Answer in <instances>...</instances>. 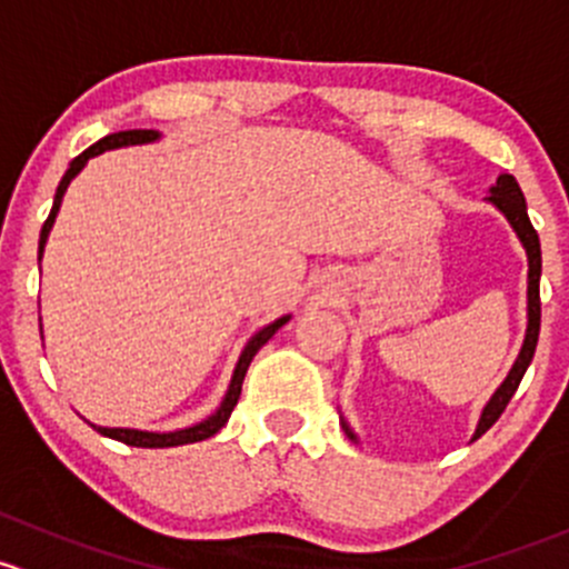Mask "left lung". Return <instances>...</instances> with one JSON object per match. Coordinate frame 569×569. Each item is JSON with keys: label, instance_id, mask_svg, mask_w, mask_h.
Returning a JSON list of instances; mask_svg holds the SVG:
<instances>
[{"label": "left lung", "instance_id": "left-lung-1", "mask_svg": "<svg viewBox=\"0 0 569 569\" xmlns=\"http://www.w3.org/2000/svg\"><path fill=\"white\" fill-rule=\"evenodd\" d=\"M488 199L501 210L503 216H507V221L512 224V230L518 232L520 243H523L526 254H529V326H526V339H523V348H520L518 361H515L512 370H509L507 380L499 386V391H496V395L490 397L488 406H485L482 416H479V425H477V432H473V438H479L482 432H488L490 427L496 425V419L503 413L507 402L512 400V395L518 391L520 380H523L526 370H529L531 359H535L537 337H540L542 251H540V236H537V230L531 227V221H529V213H526L523 191H520L518 180H515L512 174H499V180H496V186L490 189ZM345 432H348V438H353L356 441V436L350 432L348 425H345Z\"/></svg>", "mask_w": 569, "mask_h": 569}]
</instances>
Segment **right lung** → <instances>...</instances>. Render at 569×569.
Masks as SVG:
<instances>
[{"mask_svg":"<svg viewBox=\"0 0 569 569\" xmlns=\"http://www.w3.org/2000/svg\"><path fill=\"white\" fill-rule=\"evenodd\" d=\"M158 139V131H150V128H137V131H117V133H109V137H103L101 142H96L92 148H87L84 153L76 156L73 161H70L68 172L62 174L60 186H57V194H54V204H51V213L49 219L43 221V230H40V246H38V260L43 257V246H46V238H49L51 227H54V219L57 213H60V204H62V197H66L70 180L76 178V174L84 169V163L90 161L92 156H101L103 150H114V148H128V144H148V142H156ZM287 320H290V315H284V318L273 320L271 326H266L262 331H257L254 337L249 339V345L243 348L241 359H238V367L236 372H232V380H230V389H227L224 400H221L219 411L210 413L208 419L199 421L194 427H186V430H174V432H144V430H128V427H98L92 425V430H98L101 436L107 438H114V441H122L128 443V447H142V449H163V447H183V443H197V441H204V438L216 436V432L221 430V427L227 425V419H230L232 408L238 406V397H241V386H243V378H246V370H249L251 359L257 356V350L262 348V345L268 342V339L273 337V333L282 328Z\"/></svg>","mask_w":569,"mask_h":569,"instance_id":"right-lung-1","label":"right lung"}]
</instances>
